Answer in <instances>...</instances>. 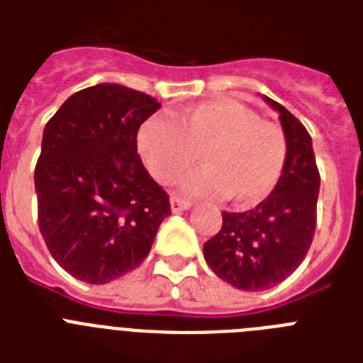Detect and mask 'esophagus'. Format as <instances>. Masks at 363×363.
Returning a JSON list of instances; mask_svg holds the SVG:
<instances>
[{
	"instance_id": "obj_1",
	"label": "esophagus",
	"mask_w": 363,
	"mask_h": 363,
	"mask_svg": "<svg viewBox=\"0 0 363 363\" xmlns=\"http://www.w3.org/2000/svg\"><path fill=\"white\" fill-rule=\"evenodd\" d=\"M169 205H171V211H173V213H181V211H186L192 207V203H190L188 199L177 198V196H173V198L169 199Z\"/></svg>"
}]
</instances>
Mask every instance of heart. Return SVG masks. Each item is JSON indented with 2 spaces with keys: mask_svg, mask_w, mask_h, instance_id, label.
<instances>
[{
  "mask_svg": "<svg viewBox=\"0 0 363 363\" xmlns=\"http://www.w3.org/2000/svg\"><path fill=\"white\" fill-rule=\"evenodd\" d=\"M137 152L150 175L169 184L201 160L182 190L198 196H228L239 207L264 201L281 181L288 139L281 125L262 121L238 99H211L182 109L175 124L160 116L143 121Z\"/></svg>",
  "mask_w": 363,
  "mask_h": 363,
  "instance_id": "obj_1",
  "label": "heart"
}]
</instances>
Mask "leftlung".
Instances as JSON below:
<instances>
[{
	"label": "left lung",
	"mask_w": 363,
	"mask_h": 363,
	"mask_svg": "<svg viewBox=\"0 0 363 363\" xmlns=\"http://www.w3.org/2000/svg\"><path fill=\"white\" fill-rule=\"evenodd\" d=\"M279 113L288 139L286 167L277 188L254 209L222 213V228L203 245L205 262L228 284L259 292L290 277L307 256L316 228L320 175L305 125L281 104L262 96Z\"/></svg>",
	"instance_id": "8db88e82"
}]
</instances>
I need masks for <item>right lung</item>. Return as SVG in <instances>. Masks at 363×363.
Returning <instances> with one entry per match:
<instances>
[{"mask_svg":"<svg viewBox=\"0 0 363 363\" xmlns=\"http://www.w3.org/2000/svg\"><path fill=\"white\" fill-rule=\"evenodd\" d=\"M162 105L115 82L65 99L43 131L39 230L71 277L107 284L147 258L169 198L137 154V128Z\"/></svg>","mask_w":363,"mask_h":363,"instance_id":"add662e5","label":"right lung"}]
</instances>
